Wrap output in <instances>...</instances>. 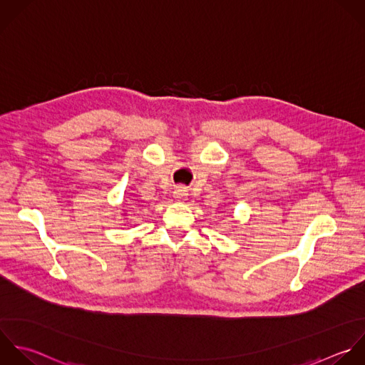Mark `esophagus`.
Segmentation results:
<instances>
[{
	"label": "esophagus",
	"instance_id": "obj_1",
	"mask_svg": "<svg viewBox=\"0 0 365 365\" xmlns=\"http://www.w3.org/2000/svg\"><path fill=\"white\" fill-rule=\"evenodd\" d=\"M173 197L176 202H185V200H187V192L185 189L179 187L173 192Z\"/></svg>",
	"mask_w": 365,
	"mask_h": 365
}]
</instances>
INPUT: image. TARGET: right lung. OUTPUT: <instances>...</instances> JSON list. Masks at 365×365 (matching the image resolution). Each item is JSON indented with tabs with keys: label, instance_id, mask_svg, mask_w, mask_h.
<instances>
[{
	"label": "right lung",
	"instance_id": "right-lung-1",
	"mask_svg": "<svg viewBox=\"0 0 365 365\" xmlns=\"http://www.w3.org/2000/svg\"><path fill=\"white\" fill-rule=\"evenodd\" d=\"M123 212H125V213H122V215H123V216H126V210H123Z\"/></svg>",
	"mask_w": 365,
	"mask_h": 365
}]
</instances>
